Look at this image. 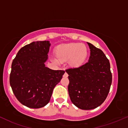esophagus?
I'll return each mask as SVG.
<instances>
[{
	"label": "esophagus",
	"instance_id": "34e87169",
	"mask_svg": "<svg viewBox=\"0 0 128 128\" xmlns=\"http://www.w3.org/2000/svg\"><path fill=\"white\" fill-rule=\"evenodd\" d=\"M63 76L65 77V78H67V77L68 76V74H67V72L64 73V75H63Z\"/></svg>",
	"mask_w": 128,
	"mask_h": 128
}]
</instances>
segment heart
I'll use <instances>...</instances> for the list:
<instances>
[{"mask_svg": "<svg viewBox=\"0 0 128 128\" xmlns=\"http://www.w3.org/2000/svg\"><path fill=\"white\" fill-rule=\"evenodd\" d=\"M87 48L85 46L80 43L64 44L59 46L56 51L57 59L56 61H64L70 59L72 65H80L87 56Z\"/></svg>", "mask_w": 128, "mask_h": 128, "instance_id": "b5f03b06", "label": "heart"}]
</instances>
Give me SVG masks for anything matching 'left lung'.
I'll list each match as a JSON object with an SVG mask.
<instances>
[{"mask_svg": "<svg viewBox=\"0 0 128 128\" xmlns=\"http://www.w3.org/2000/svg\"><path fill=\"white\" fill-rule=\"evenodd\" d=\"M89 61L78 67H70L68 91L71 102L82 110L100 106L109 94L112 83L110 63L102 50L88 42Z\"/></svg>", "mask_w": 128, "mask_h": 128, "instance_id": "left-lung-1", "label": "left lung"}]
</instances>
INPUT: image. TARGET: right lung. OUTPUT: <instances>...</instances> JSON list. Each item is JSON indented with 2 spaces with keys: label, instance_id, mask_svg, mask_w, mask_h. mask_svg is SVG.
Segmentation results:
<instances>
[{
  "label": "right lung",
  "instance_id": "1",
  "mask_svg": "<svg viewBox=\"0 0 128 128\" xmlns=\"http://www.w3.org/2000/svg\"><path fill=\"white\" fill-rule=\"evenodd\" d=\"M50 46L48 40L33 42L22 47L12 61L10 84L18 101L28 108L47 104L65 73L45 66Z\"/></svg>",
  "mask_w": 128,
  "mask_h": 128
}]
</instances>
